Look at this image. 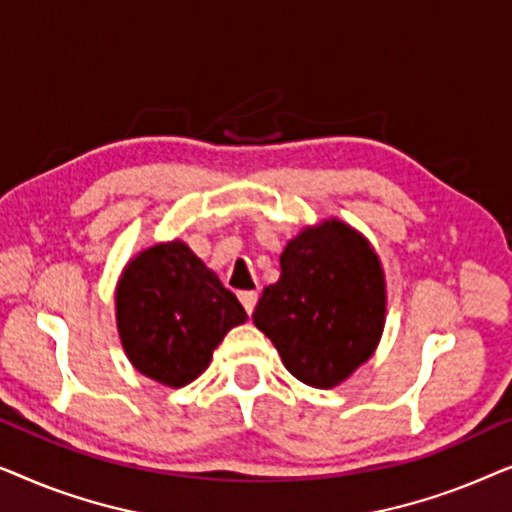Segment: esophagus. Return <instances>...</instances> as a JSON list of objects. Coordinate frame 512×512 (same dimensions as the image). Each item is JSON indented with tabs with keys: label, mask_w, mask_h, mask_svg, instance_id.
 <instances>
[{
	"label": "esophagus",
	"mask_w": 512,
	"mask_h": 512,
	"mask_svg": "<svg viewBox=\"0 0 512 512\" xmlns=\"http://www.w3.org/2000/svg\"><path fill=\"white\" fill-rule=\"evenodd\" d=\"M256 300H258V291H242L240 293V303L244 305V310H247V314L254 312Z\"/></svg>",
	"instance_id": "obj_1"
}]
</instances>
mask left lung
<instances>
[{"label":"left lung","mask_w":512,"mask_h":512,"mask_svg":"<svg viewBox=\"0 0 512 512\" xmlns=\"http://www.w3.org/2000/svg\"><path fill=\"white\" fill-rule=\"evenodd\" d=\"M282 275L265 286L254 324L300 382L331 389L375 352L382 335L384 275L368 240L324 221L286 244Z\"/></svg>","instance_id":"8db88e82"}]
</instances>
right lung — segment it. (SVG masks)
Masks as SVG:
<instances>
[{
    "label": "right lung",
    "instance_id": "1",
    "mask_svg": "<svg viewBox=\"0 0 512 512\" xmlns=\"http://www.w3.org/2000/svg\"><path fill=\"white\" fill-rule=\"evenodd\" d=\"M125 354L139 373L186 387L230 328L247 321L233 291L184 242L156 244L125 268L116 293Z\"/></svg>",
    "mask_w": 512,
    "mask_h": 512
}]
</instances>
